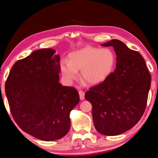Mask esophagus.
<instances>
[{"label": "esophagus", "instance_id": "34e87169", "mask_svg": "<svg viewBox=\"0 0 158 158\" xmlns=\"http://www.w3.org/2000/svg\"><path fill=\"white\" fill-rule=\"evenodd\" d=\"M78 94H79V95H80V99L81 100H84V95H85V94H84V92H83V91L80 90L79 92H78Z\"/></svg>", "mask_w": 158, "mask_h": 158}]
</instances>
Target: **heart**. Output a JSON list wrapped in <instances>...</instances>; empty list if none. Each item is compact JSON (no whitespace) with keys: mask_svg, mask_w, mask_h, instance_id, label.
I'll list each match as a JSON object with an SVG mask.
<instances>
[{"mask_svg":"<svg viewBox=\"0 0 158 158\" xmlns=\"http://www.w3.org/2000/svg\"><path fill=\"white\" fill-rule=\"evenodd\" d=\"M114 62L115 57L110 49L86 46L71 52L69 61H62L60 69L63 78L69 84L78 78V70H81L82 78L90 85H95L112 73Z\"/></svg>","mask_w":158,"mask_h":158,"instance_id":"heart-1","label":"heart"}]
</instances>
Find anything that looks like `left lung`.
I'll return each instance as SVG.
<instances>
[{
    "label": "left lung",
    "instance_id": "obj_1",
    "mask_svg": "<svg viewBox=\"0 0 158 158\" xmlns=\"http://www.w3.org/2000/svg\"><path fill=\"white\" fill-rule=\"evenodd\" d=\"M112 46L116 69L103 82L91 88L85 99L92 105L95 128L102 135L117 136L140 121L146 107L151 75L144 59L120 40L102 45Z\"/></svg>",
    "mask_w": 158,
    "mask_h": 158
}]
</instances>
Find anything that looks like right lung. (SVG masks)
<instances>
[{"label":"right lung","instance_id":"add662e5","mask_svg":"<svg viewBox=\"0 0 158 158\" xmlns=\"http://www.w3.org/2000/svg\"><path fill=\"white\" fill-rule=\"evenodd\" d=\"M52 49L33 51L10 70L5 92L12 115L23 131L54 141L67 134L70 113L80 101L74 88L59 83L60 56Z\"/></svg>","mask_w":158,"mask_h":158}]
</instances>
